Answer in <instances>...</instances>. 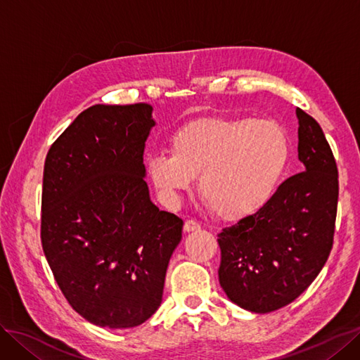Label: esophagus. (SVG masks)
<instances>
[{
	"label": "esophagus",
	"instance_id": "1",
	"mask_svg": "<svg viewBox=\"0 0 360 360\" xmlns=\"http://www.w3.org/2000/svg\"><path fill=\"white\" fill-rule=\"evenodd\" d=\"M200 228H201V225H200L197 221H193V219L186 221V222H184V225H183V230H184V233H193V231H198Z\"/></svg>",
	"mask_w": 360,
	"mask_h": 360
}]
</instances>
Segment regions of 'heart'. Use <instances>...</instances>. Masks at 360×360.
I'll list each match as a JSON object with an SVG mask.
<instances>
[{"mask_svg":"<svg viewBox=\"0 0 360 360\" xmlns=\"http://www.w3.org/2000/svg\"><path fill=\"white\" fill-rule=\"evenodd\" d=\"M171 155L147 160V176L167 204H177L195 177L209 210L240 221L269 202L284 176L290 143L271 120L250 117L202 118L169 136Z\"/></svg>","mask_w":360,"mask_h":360,"instance_id":"1","label":"heart"}]
</instances>
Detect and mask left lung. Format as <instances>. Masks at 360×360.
Masks as SVG:
<instances>
[{
    "instance_id": "1",
    "label": "left lung",
    "mask_w": 360,
    "mask_h": 360,
    "mask_svg": "<svg viewBox=\"0 0 360 360\" xmlns=\"http://www.w3.org/2000/svg\"><path fill=\"white\" fill-rule=\"evenodd\" d=\"M299 160L269 202L217 234L219 282L238 307L266 314L296 300L321 271L333 245L338 168L320 124L296 110Z\"/></svg>"
}]
</instances>
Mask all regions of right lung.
Segmentation results:
<instances>
[{"mask_svg": "<svg viewBox=\"0 0 360 360\" xmlns=\"http://www.w3.org/2000/svg\"><path fill=\"white\" fill-rule=\"evenodd\" d=\"M153 108L94 105L48 151L43 252L70 307L102 328L143 324L160 307L183 221L151 202L144 147Z\"/></svg>", "mask_w": 360, "mask_h": 360, "instance_id": "right-lung-1", "label": "right lung"}]
</instances>
